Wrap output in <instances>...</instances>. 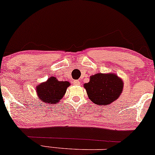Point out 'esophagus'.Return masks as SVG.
Listing matches in <instances>:
<instances>
[{"mask_svg": "<svg viewBox=\"0 0 155 155\" xmlns=\"http://www.w3.org/2000/svg\"><path fill=\"white\" fill-rule=\"evenodd\" d=\"M74 84L76 86H79L81 84V82L79 81H77V80H75V81H74Z\"/></svg>", "mask_w": 155, "mask_h": 155, "instance_id": "obj_1", "label": "esophagus"}]
</instances>
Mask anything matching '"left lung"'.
Returning a JSON list of instances; mask_svg holds the SVG:
<instances>
[{
    "label": "left lung",
    "instance_id": "obj_1",
    "mask_svg": "<svg viewBox=\"0 0 155 155\" xmlns=\"http://www.w3.org/2000/svg\"><path fill=\"white\" fill-rule=\"evenodd\" d=\"M124 83L113 73L92 75L84 84L89 100L97 105H107L118 100L123 92Z\"/></svg>",
    "mask_w": 155,
    "mask_h": 155
}]
</instances>
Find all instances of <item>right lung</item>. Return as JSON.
<instances>
[{
  "instance_id": "1",
  "label": "right lung",
  "mask_w": 155,
  "mask_h": 155,
  "mask_svg": "<svg viewBox=\"0 0 155 155\" xmlns=\"http://www.w3.org/2000/svg\"><path fill=\"white\" fill-rule=\"evenodd\" d=\"M70 84L68 81H58L56 77L51 76L46 81L37 85V95L46 105H55L63 97Z\"/></svg>"
}]
</instances>
